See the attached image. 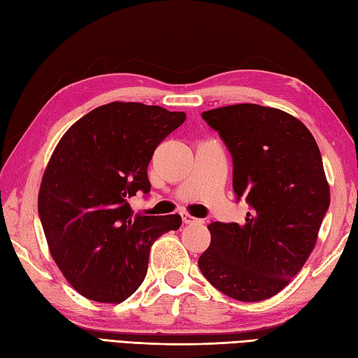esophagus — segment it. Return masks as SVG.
I'll return each mask as SVG.
<instances>
[{"instance_id":"1","label":"esophagus","mask_w":358,"mask_h":358,"mask_svg":"<svg viewBox=\"0 0 358 358\" xmlns=\"http://www.w3.org/2000/svg\"><path fill=\"white\" fill-rule=\"evenodd\" d=\"M181 220H183L185 224H196V223H201L200 218H195V217H192L191 214H187V212H183V214H181Z\"/></svg>"}]
</instances>
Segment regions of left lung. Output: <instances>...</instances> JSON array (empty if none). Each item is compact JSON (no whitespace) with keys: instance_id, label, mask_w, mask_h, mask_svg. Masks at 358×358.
<instances>
[{"instance_id":"1","label":"left lung","mask_w":358,"mask_h":358,"mask_svg":"<svg viewBox=\"0 0 358 358\" xmlns=\"http://www.w3.org/2000/svg\"><path fill=\"white\" fill-rule=\"evenodd\" d=\"M201 117L229 149L234 192L250 212L245 224L208 226L200 271L235 300L271 299L306 263L329 209L320 149L300 120L280 109L245 103Z\"/></svg>"}]
</instances>
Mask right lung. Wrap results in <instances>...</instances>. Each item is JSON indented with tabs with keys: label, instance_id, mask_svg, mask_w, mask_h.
I'll use <instances>...</instances> for the list:
<instances>
[{
	"label": "right lung",
	"instance_id": "obj_1",
	"mask_svg": "<svg viewBox=\"0 0 358 358\" xmlns=\"http://www.w3.org/2000/svg\"><path fill=\"white\" fill-rule=\"evenodd\" d=\"M185 120V112L113 101L73 123L53 150L38 214L53 260L86 299H129L146 277L154 241L181 226L178 214L134 215L129 200L150 191V158Z\"/></svg>",
	"mask_w": 358,
	"mask_h": 358
}]
</instances>
